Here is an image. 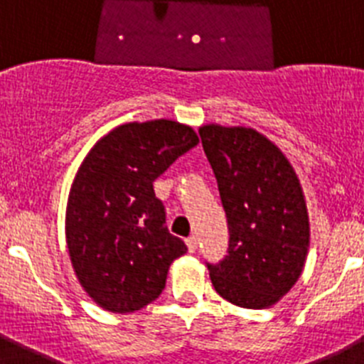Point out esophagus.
<instances>
[{
    "instance_id": "34e87169",
    "label": "esophagus",
    "mask_w": 364,
    "mask_h": 364,
    "mask_svg": "<svg viewBox=\"0 0 364 364\" xmlns=\"http://www.w3.org/2000/svg\"><path fill=\"white\" fill-rule=\"evenodd\" d=\"M197 244H198V240L195 235H191L189 239H186V246H188L189 253H195V250H197Z\"/></svg>"
}]
</instances>
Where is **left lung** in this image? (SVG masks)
<instances>
[{
    "label": "left lung",
    "instance_id": "1",
    "mask_svg": "<svg viewBox=\"0 0 364 364\" xmlns=\"http://www.w3.org/2000/svg\"><path fill=\"white\" fill-rule=\"evenodd\" d=\"M230 228V250L211 266L213 288L231 304H277L301 277L310 250V217L301 180L275 144L252 127L198 129Z\"/></svg>",
    "mask_w": 364,
    "mask_h": 364
}]
</instances>
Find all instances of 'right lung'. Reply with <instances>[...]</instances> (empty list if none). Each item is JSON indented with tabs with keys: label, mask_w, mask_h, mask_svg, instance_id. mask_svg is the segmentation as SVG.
<instances>
[{
	"label": "right lung",
	"mask_w": 364,
	"mask_h": 364,
	"mask_svg": "<svg viewBox=\"0 0 364 364\" xmlns=\"http://www.w3.org/2000/svg\"><path fill=\"white\" fill-rule=\"evenodd\" d=\"M198 144L175 120L131 122L109 131L74 175L65 240L74 273L104 310L131 314L162 294L167 269L188 247L167 228L153 182Z\"/></svg>",
	"instance_id": "1"
}]
</instances>
